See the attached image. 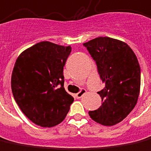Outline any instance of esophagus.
<instances>
[{
  "label": "esophagus",
  "instance_id": "esophagus-1",
  "mask_svg": "<svg viewBox=\"0 0 151 151\" xmlns=\"http://www.w3.org/2000/svg\"><path fill=\"white\" fill-rule=\"evenodd\" d=\"M85 93H86V90H85V89H83V88H82V89L80 90V91H79V92H78V93L76 94V97L81 98Z\"/></svg>",
  "mask_w": 151,
  "mask_h": 151
}]
</instances>
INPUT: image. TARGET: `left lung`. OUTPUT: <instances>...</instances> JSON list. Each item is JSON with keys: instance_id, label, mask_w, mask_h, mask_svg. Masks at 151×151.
Instances as JSON below:
<instances>
[{"instance_id": "1", "label": "left lung", "mask_w": 151, "mask_h": 151, "mask_svg": "<svg viewBox=\"0 0 151 151\" xmlns=\"http://www.w3.org/2000/svg\"><path fill=\"white\" fill-rule=\"evenodd\" d=\"M92 57L105 86L97 93L102 105L89 115L98 123H120L137 102L141 68L134 52L126 43L111 37H97L83 44Z\"/></svg>"}]
</instances>
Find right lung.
I'll list each match as a JSON object with an SVG mask.
<instances>
[{"label": "right lung", "instance_id": "1", "mask_svg": "<svg viewBox=\"0 0 151 151\" xmlns=\"http://www.w3.org/2000/svg\"><path fill=\"white\" fill-rule=\"evenodd\" d=\"M71 46L42 42L20 54L11 76L14 98L37 125L51 127L67 115L73 97L64 87V67Z\"/></svg>", "mask_w": 151, "mask_h": 151}]
</instances>
